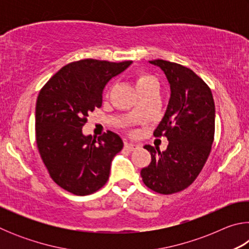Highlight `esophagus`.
Masks as SVG:
<instances>
[{"instance_id": "obj_1", "label": "esophagus", "mask_w": 249, "mask_h": 249, "mask_svg": "<svg viewBox=\"0 0 249 249\" xmlns=\"http://www.w3.org/2000/svg\"><path fill=\"white\" fill-rule=\"evenodd\" d=\"M138 147L140 146L136 144H133V142H125V148L128 150H135V149H137Z\"/></svg>"}]
</instances>
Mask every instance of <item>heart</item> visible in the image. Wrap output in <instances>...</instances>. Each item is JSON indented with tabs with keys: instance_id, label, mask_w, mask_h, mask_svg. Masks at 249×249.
<instances>
[{
	"instance_id": "obj_1",
	"label": "heart",
	"mask_w": 249,
	"mask_h": 249,
	"mask_svg": "<svg viewBox=\"0 0 249 249\" xmlns=\"http://www.w3.org/2000/svg\"><path fill=\"white\" fill-rule=\"evenodd\" d=\"M135 82H136L137 89L141 87H144L146 84L156 82V79L150 75L149 73L144 72V71H138V72L135 74Z\"/></svg>"
}]
</instances>
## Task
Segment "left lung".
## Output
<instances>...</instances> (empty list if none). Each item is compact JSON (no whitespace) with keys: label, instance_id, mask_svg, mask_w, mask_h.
Segmentation results:
<instances>
[{"label":"left lung","instance_id":"left-lung-1","mask_svg":"<svg viewBox=\"0 0 249 249\" xmlns=\"http://www.w3.org/2000/svg\"><path fill=\"white\" fill-rule=\"evenodd\" d=\"M170 84V100L155 137H167L162 153L150 145L144 148L151 161L141 176L146 187L160 195L180 192L193 183L204 167L215 132V105L212 92L191 69L176 62L157 59Z\"/></svg>","mask_w":249,"mask_h":249}]
</instances>
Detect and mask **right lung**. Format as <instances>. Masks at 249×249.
Returning a JSON list of instances; mask_svg holds the SVG:
<instances>
[{
    "label": "right lung",
    "mask_w": 249,
    "mask_h": 249,
    "mask_svg": "<svg viewBox=\"0 0 249 249\" xmlns=\"http://www.w3.org/2000/svg\"><path fill=\"white\" fill-rule=\"evenodd\" d=\"M132 61H73L41 88L36 102V142L50 178L75 196L94 193L107 183L114 156L123 148L107 130L92 140L82 134L90 112L102 107L103 89Z\"/></svg>",
    "instance_id": "1"
}]
</instances>
